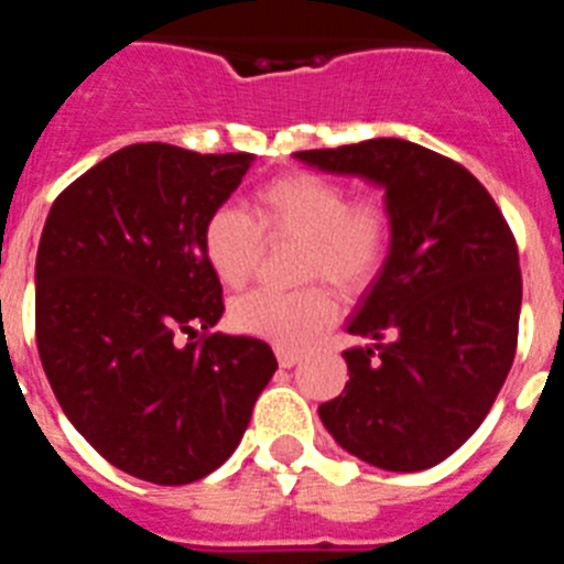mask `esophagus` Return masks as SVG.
I'll return each instance as SVG.
<instances>
[{
  "instance_id": "esophagus-1",
  "label": "esophagus",
  "mask_w": 564,
  "mask_h": 564,
  "mask_svg": "<svg viewBox=\"0 0 564 564\" xmlns=\"http://www.w3.org/2000/svg\"><path fill=\"white\" fill-rule=\"evenodd\" d=\"M276 361L279 367H296L302 361V356L296 350H288V347H276Z\"/></svg>"
}]
</instances>
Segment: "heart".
Returning a JSON list of instances; mask_svg holds the SVG:
<instances>
[{
  "instance_id": "1",
  "label": "heart",
  "mask_w": 564,
  "mask_h": 564,
  "mask_svg": "<svg viewBox=\"0 0 564 564\" xmlns=\"http://www.w3.org/2000/svg\"><path fill=\"white\" fill-rule=\"evenodd\" d=\"M265 239H296V276L327 279L336 291L361 293L378 279L392 251L395 223L387 203L356 197L341 183L313 172H288L262 183L251 197V217L217 208L203 226V253L228 288L251 279ZM336 316L322 285L291 293L251 291L234 299L228 322L237 333L276 347H302Z\"/></svg>"
}]
</instances>
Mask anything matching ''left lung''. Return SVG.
Here are the masks:
<instances>
[{
  "label": "left lung",
  "mask_w": 564,
  "mask_h": 564,
  "mask_svg": "<svg viewBox=\"0 0 564 564\" xmlns=\"http://www.w3.org/2000/svg\"><path fill=\"white\" fill-rule=\"evenodd\" d=\"M387 192L395 237L344 350L350 381L318 417L350 455L421 471L460 449L514 364L522 276L517 239L475 174L401 138L296 152Z\"/></svg>",
  "instance_id": "obj_1"
}]
</instances>
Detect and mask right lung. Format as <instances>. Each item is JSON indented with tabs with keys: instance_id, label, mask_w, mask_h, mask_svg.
<instances>
[{
	"instance_id": "right-lung-1",
	"label": "right lung",
	"mask_w": 564,
	"mask_h": 564,
	"mask_svg": "<svg viewBox=\"0 0 564 564\" xmlns=\"http://www.w3.org/2000/svg\"><path fill=\"white\" fill-rule=\"evenodd\" d=\"M251 161L132 143L69 183L44 223L42 367L84 441L138 480L186 486L212 475L276 372L265 341L212 330L226 305L203 226Z\"/></svg>"
}]
</instances>
